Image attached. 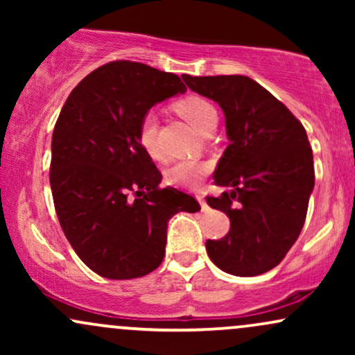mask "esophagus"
<instances>
[{"label":"esophagus","instance_id":"34e87169","mask_svg":"<svg viewBox=\"0 0 355 355\" xmlns=\"http://www.w3.org/2000/svg\"><path fill=\"white\" fill-rule=\"evenodd\" d=\"M197 200L200 202V207H202V210H203V211H205V210H209V205H207V202L203 200V197H202V195H197Z\"/></svg>","mask_w":355,"mask_h":355}]
</instances>
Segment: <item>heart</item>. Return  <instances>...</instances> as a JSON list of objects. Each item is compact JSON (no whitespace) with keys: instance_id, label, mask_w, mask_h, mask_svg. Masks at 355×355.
<instances>
[{"instance_id":"heart-1","label":"heart","mask_w":355,"mask_h":355,"mask_svg":"<svg viewBox=\"0 0 355 355\" xmlns=\"http://www.w3.org/2000/svg\"><path fill=\"white\" fill-rule=\"evenodd\" d=\"M175 110L182 118H185L189 123L197 128L198 132L205 135L211 128L217 126L218 113L209 100L202 96H185L175 103ZM158 120L155 112H146L141 115L138 121L137 138L138 144L145 150L150 157H160V148H158ZM209 173V166L202 162L195 160H182L170 166L165 172V178L170 185L185 187V189H195L202 178Z\"/></svg>"}]
</instances>
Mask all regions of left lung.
Listing matches in <instances>:
<instances>
[{
	"label": "left lung",
	"mask_w": 355,
	"mask_h": 355,
	"mask_svg": "<svg viewBox=\"0 0 355 355\" xmlns=\"http://www.w3.org/2000/svg\"><path fill=\"white\" fill-rule=\"evenodd\" d=\"M191 92L217 101L225 115L229 146L218 160L207 197L230 218L229 234L207 240V254L223 272L252 277L279 266L294 245L313 190V157L307 133L291 110L242 75L190 76Z\"/></svg>",
	"instance_id": "1"
}]
</instances>
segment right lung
Returning a JSON list of instances; mask_svg holds the SVG:
<instances>
[{
    "instance_id": "right-lung-1",
    "label": "right lung",
    "mask_w": 355,
    "mask_h": 355,
    "mask_svg": "<svg viewBox=\"0 0 355 355\" xmlns=\"http://www.w3.org/2000/svg\"><path fill=\"white\" fill-rule=\"evenodd\" d=\"M173 73L112 61L73 88L51 138L50 185L73 250L105 279L144 277L162 263L168 220L200 205L166 187L137 138L153 105L185 93Z\"/></svg>"
}]
</instances>
